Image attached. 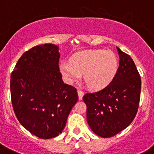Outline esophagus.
Wrapping results in <instances>:
<instances>
[{
	"mask_svg": "<svg viewBox=\"0 0 154 154\" xmlns=\"http://www.w3.org/2000/svg\"><path fill=\"white\" fill-rule=\"evenodd\" d=\"M77 93H78V97H79V100H82L83 99V95H84V92L81 90L78 89L77 90Z\"/></svg>",
	"mask_w": 154,
	"mask_h": 154,
	"instance_id": "obj_1",
	"label": "esophagus"
}]
</instances>
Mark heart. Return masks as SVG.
Here are the masks:
<instances>
[{
  "mask_svg": "<svg viewBox=\"0 0 154 154\" xmlns=\"http://www.w3.org/2000/svg\"><path fill=\"white\" fill-rule=\"evenodd\" d=\"M60 67L67 83L77 81L83 74L88 86L98 89L107 86L115 77L118 60L112 51L88 50L75 54L71 58V63L63 62Z\"/></svg>",
  "mask_w": 154,
  "mask_h": 154,
  "instance_id": "1",
  "label": "heart"
}]
</instances>
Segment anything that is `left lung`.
I'll return each mask as SVG.
<instances>
[{"label":"left lung","instance_id":"8db88e82","mask_svg":"<svg viewBox=\"0 0 154 154\" xmlns=\"http://www.w3.org/2000/svg\"><path fill=\"white\" fill-rule=\"evenodd\" d=\"M119 67L114 78L103 89L86 93L87 122L97 136L109 138L130 125L139 108L141 77L133 59L117 47Z\"/></svg>","mask_w":154,"mask_h":154}]
</instances>
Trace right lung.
Wrapping results in <instances>:
<instances>
[{
    "mask_svg": "<svg viewBox=\"0 0 154 154\" xmlns=\"http://www.w3.org/2000/svg\"><path fill=\"white\" fill-rule=\"evenodd\" d=\"M60 57L55 45L35 46L23 54L11 74L14 112L21 125L40 139L61 133L78 100L76 88L62 79Z\"/></svg>",
    "mask_w": 154,
    "mask_h": 154,
    "instance_id": "add662e5",
    "label": "right lung"
}]
</instances>
